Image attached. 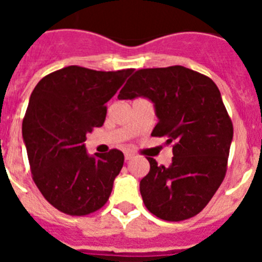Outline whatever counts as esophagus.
Wrapping results in <instances>:
<instances>
[{
    "label": "esophagus",
    "mask_w": 262,
    "mask_h": 262,
    "mask_svg": "<svg viewBox=\"0 0 262 262\" xmlns=\"http://www.w3.org/2000/svg\"><path fill=\"white\" fill-rule=\"evenodd\" d=\"M134 157L133 152H124V159L126 160H131Z\"/></svg>",
    "instance_id": "obj_1"
}]
</instances>
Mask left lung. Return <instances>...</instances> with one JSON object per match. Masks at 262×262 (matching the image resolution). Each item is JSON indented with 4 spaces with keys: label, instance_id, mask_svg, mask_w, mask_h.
I'll return each mask as SVG.
<instances>
[{
    "label": "left lung",
    "instance_id": "1",
    "mask_svg": "<svg viewBox=\"0 0 262 262\" xmlns=\"http://www.w3.org/2000/svg\"><path fill=\"white\" fill-rule=\"evenodd\" d=\"M151 99L159 118L152 135L173 144L170 166L147 157L149 172L140 181L148 211L168 222L200 214L223 182L233 126L221 92L207 76L181 66L139 69L119 99Z\"/></svg>",
    "mask_w": 262,
    "mask_h": 262
}]
</instances>
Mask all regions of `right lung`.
<instances>
[{"instance_id":"1","label":"right lung","mask_w":262,"mask_h":262,"mask_svg":"<svg viewBox=\"0 0 262 262\" xmlns=\"http://www.w3.org/2000/svg\"><path fill=\"white\" fill-rule=\"evenodd\" d=\"M133 72L71 66L43 77L32 90L23 140L32 180L59 211L84 216L107 202L124 156L115 148L89 156L84 142L94 127L102 126L106 102Z\"/></svg>"}]
</instances>
